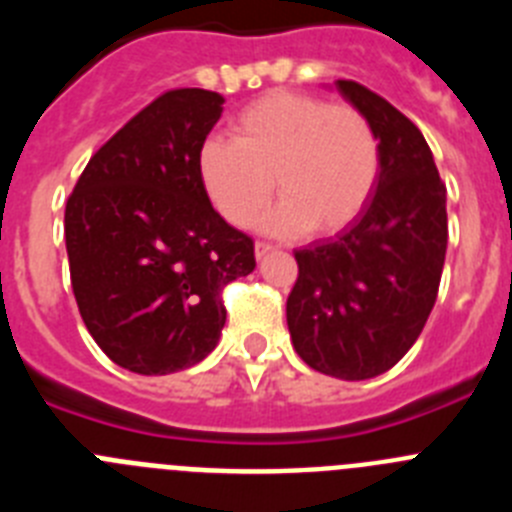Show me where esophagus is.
I'll list each match as a JSON object with an SVG mask.
<instances>
[{"label":"esophagus","mask_w":512,"mask_h":512,"mask_svg":"<svg viewBox=\"0 0 512 512\" xmlns=\"http://www.w3.org/2000/svg\"><path fill=\"white\" fill-rule=\"evenodd\" d=\"M271 251H274V246H271V243H266V241L256 243V259H264L266 253H271Z\"/></svg>","instance_id":"esophagus-1"}]
</instances>
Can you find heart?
Masks as SVG:
<instances>
[{
  "label": "heart",
  "mask_w": 512,
  "mask_h": 512,
  "mask_svg": "<svg viewBox=\"0 0 512 512\" xmlns=\"http://www.w3.org/2000/svg\"><path fill=\"white\" fill-rule=\"evenodd\" d=\"M233 140L207 138L197 153L202 187L235 228L264 220L269 233L325 235L346 228L377 184L379 138L351 104H328L300 92H269L230 120Z\"/></svg>",
  "instance_id": "b5f03b06"
}]
</instances>
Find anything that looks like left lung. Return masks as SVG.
Segmentation results:
<instances>
[{"label": "left lung", "mask_w": 512, "mask_h": 512, "mask_svg": "<svg viewBox=\"0 0 512 512\" xmlns=\"http://www.w3.org/2000/svg\"><path fill=\"white\" fill-rule=\"evenodd\" d=\"M336 89L372 122L382 164L354 223L295 251L287 325L307 366L356 382L392 369L418 341L436 305L449 220L423 133L372 89L348 79Z\"/></svg>", "instance_id": "1"}]
</instances>
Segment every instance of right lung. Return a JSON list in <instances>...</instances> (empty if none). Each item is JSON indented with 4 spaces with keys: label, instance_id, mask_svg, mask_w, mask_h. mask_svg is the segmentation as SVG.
I'll return each instance as SVG.
<instances>
[{
    "label": "right lung",
    "instance_id": "1",
    "mask_svg": "<svg viewBox=\"0 0 512 512\" xmlns=\"http://www.w3.org/2000/svg\"><path fill=\"white\" fill-rule=\"evenodd\" d=\"M223 102L207 89L156 97L89 158L66 202L81 320L128 372L200 364L225 325L223 287L256 266L253 241L217 215L197 169Z\"/></svg>",
    "mask_w": 512,
    "mask_h": 512
}]
</instances>
